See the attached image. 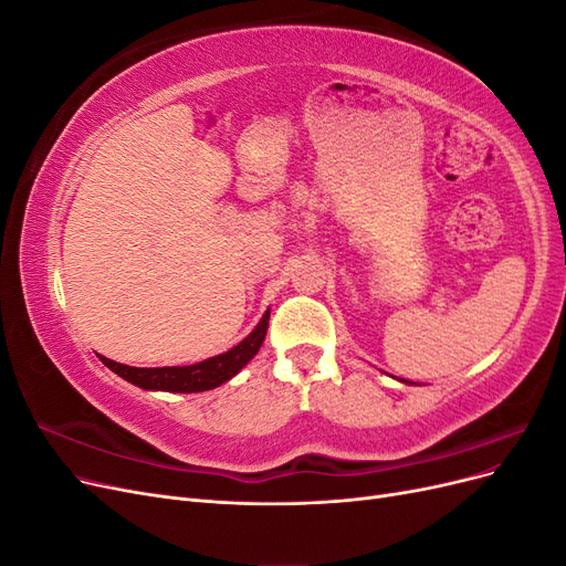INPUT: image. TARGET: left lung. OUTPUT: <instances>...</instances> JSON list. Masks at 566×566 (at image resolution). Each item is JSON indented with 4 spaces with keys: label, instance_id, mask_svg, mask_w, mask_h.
Segmentation results:
<instances>
[{
    "label": "left lung",
    "instance_id": "left-lung-1",
    "mask_svg": "<svg viewBox=\"0 0 566 566\" xmlns=\"http://www.w3.org/2000/svg\"><path fill=\"white\" fill-rule=\"evenodd\" d=\"M399 382H406V385H416V382H408V380H399Z\"/></svg>",
    "mask_w": 566,
    "mask_h": 566
}]
</instances>
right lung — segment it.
<instances>
[{"label":"right lung","mask_w":566,"mask_h":566,"mask_svg":"<svg viewBox=\"0 0 566 566\" xmlns=\"http://www.w3.org/2000/svg\"><path fill=\"white\" fill-rule=\"evenodd\" d=\"M269 316L271 310L264 312L262 321L254 325V331L238 345L224 354H217L212 358H205L200 364H191V366H163V368H134V366H125L111 361V358L101 356V364L108 366L119 378L148 389V391H181V394H193V391H208L214 389L219 385L229 382L233 375L241 373L254 354L260 352L262 342L266 337V328H269Z\"/></svg>","instance_id":"add662e5"}]
</instances>
